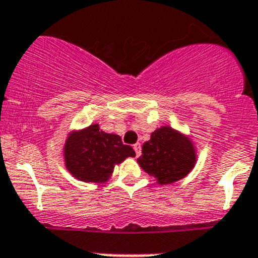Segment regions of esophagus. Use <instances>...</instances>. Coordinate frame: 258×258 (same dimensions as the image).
Segmentation results:
<instances>
[{
  "mask_svg": "<svg viewBox=\"0 0 258 258\" xmlns=\"http://www.w3.org/2000/svg\"><path fill=\"white\" fill-rule=\"evenodd\" d=\"M133 149H134V151H136L137 156H140L141 151H142V147H141V143H136V145L133 146Z\"/></svg>",
  "mask_w": 258,
  "mask_h": 258,
  "instance_id": "1",
  "label": "esophagus"
}]
</instances>
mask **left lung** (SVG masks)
I'll list each match as a JSON object with an SVG mask.
<instances>
[{"mask_svg":"<svg viewBox=\"0 0 258 258\" xmlns=\"http://www.w3.org/2000/svg\"><path fill=\"white\" fill-rule=\"evenodd\" d=\"M197 149L186 134L170 126H160L143 143L137 163L156 183L170 184L184 178L197 164Z\"/></svg>","mask_w":258,"mask_h":258,"instance_id":"1","label":"left lung"}]
</instances>
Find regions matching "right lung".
<instances>
[{"instance_id": "obj_1", "label": "right lung", "mask_w": 258, "mask_h": 258, "mask_svg": "<svg viewBox=\"0 0 258 258\" xmlns=\"http://www.w3.org/2000/svg\"><path fill=\"white\" fill-rule=\"evenodd\" d=\"M134 156V150L124 145L120 136L101 131L99 124L68 133L63 147L68 172L80 181L94 183L108 181L115 165Z\"/></svg>"}]
</instances>
